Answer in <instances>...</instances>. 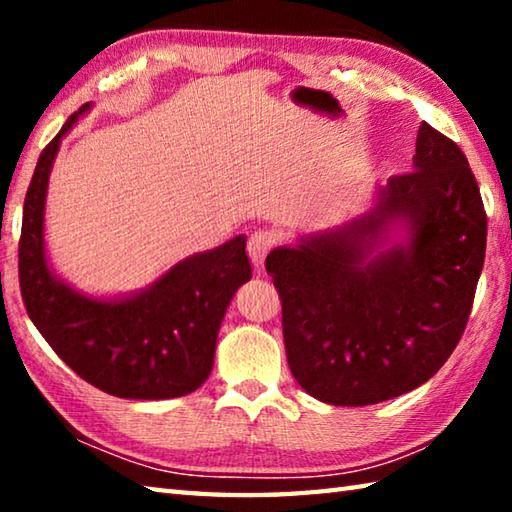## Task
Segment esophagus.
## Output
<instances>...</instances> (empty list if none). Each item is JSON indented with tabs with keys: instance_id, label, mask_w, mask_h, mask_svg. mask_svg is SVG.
I'll list each match as a JSON object with an SVG mask.
<instances>
[{
	"instance_id": "esophagus-1",
	"label": "esophagus",
	"mask_w": 512,
	"mask_h": 512,
	"mask_svg": "<svg viewBox=\"0 0 512 512\" xmlns=\"http://www.w3.org/2000/svg\"><path fill=\"white\" fill-rule=\"evenodd\" d=\"M273 244H275V235L268 230H259V232H255V235H250L248 255H250V259H253L255 268L264 266V259L268 255V250L273 248Z\"/></svg>"
}]
</instances>
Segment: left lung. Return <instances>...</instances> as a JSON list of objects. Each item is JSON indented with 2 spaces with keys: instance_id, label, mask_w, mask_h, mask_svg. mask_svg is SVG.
Returning <instances> with one entry per match:
<instances>
[{
  "instance_id": "8db88e82",
  "label": "left lung",
  "mask_w": 512,
  "mask_h": 512,
  "mask_svg": "<svg viewBox=\"0 0 512 512\" xmlns=\"http://www.w3.org/2000/svg\"><path fill=\"white\" fill-rule=\"evenodd\" d=\"M485 235L463 151L422 121L413 171L377 185L366 212L266 257L298 384L366 406L431 379L470 318Z\"/></svg>"
}]
</instances>
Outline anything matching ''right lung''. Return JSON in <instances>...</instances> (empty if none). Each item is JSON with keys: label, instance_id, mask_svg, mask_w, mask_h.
Wrapping results in <instances>:
<instances>
[{"label": "right lung", "instance_id": "add662e5", "mask_svg": "<svg viewBox=\"0 0 512 512\" xmlns=\"http://www.w3.org/2000/svg\"><path fill=\"white\" fill-rule=\"evenodd\" d=\"M74 112L40 153L22 214L20 287L29 318L76 375L126 400H171L205 384L232 296L253 277L246 237L189 255L144 289L92 296L63 280L47 255L49 176Z\"/></svg>", "mask_w": 512, "mask_h": 512}]
</instances>
